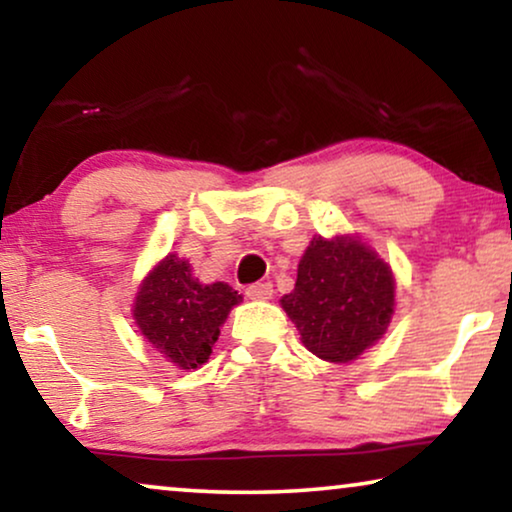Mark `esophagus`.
<instances>
[{
    "label": "esophagus",
    "instance_id": "obj_1",
    "mask_svg": "<svg viewBox=\"0 0 512 512\" xmlns=\"http://www.w3.org/2000/svg\"><path fill=\"white\" fill-rule=\"evenodd\" d=\"M247 293L249 298H254V300H268V298H272V284L270 282H256V284H249L247 286Z\"/></svg>",
    "mask_w": 512,
    "mask_h": 512
}]
</instances>
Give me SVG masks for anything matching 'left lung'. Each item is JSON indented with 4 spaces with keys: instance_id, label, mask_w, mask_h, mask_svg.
Here are the masks:
<instances>
[{
    "instance_id": "8db88e82",
    "label": "left lung",
    "mask_w": 512,
    "mask_h": 512,
    "mask_svg": "<svg viewBox=\"0 0 512 512\" xmlns=\"http://www.w3.org/2000/svg\"><path fill=\"white\" fill-rule=\"evenodd\" d=\"M282 307L312 354L347 363L387 331L394 277L389 265L354 237H314L298 263L296 289L282 298Z\"/></svg>"
}]
</instances>
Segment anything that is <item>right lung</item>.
Here are the masks:
<instances>
[{
    "label": "right lung",
    "instance_id": "1",
    "mask_svg": "<svg viewBox=\"0 0 512 512\" xmlns=\"http://www.w3.org/2000/svg\"><path fill=\"white\" fill-rule=\"evenodd\" d=\"M242 300L233 286L200 284L191 263L165 256L139 286L135 321L144 338L179 368L202 366L219 340L230 307Z\"/></svg>",
    "mask_w": 512,
    "mask_h": 512
}]
</instances>
